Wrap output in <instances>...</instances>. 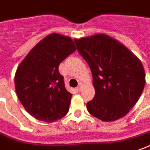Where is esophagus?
Masks as SVG:
<instances>
[{
	"mask_svg": "<svg viewBox=\"0 0 150 150\" xmlns=\"http://www.w3.org/2000/svg\"><path fill=\"white\" fill-rule=\"evenodd\" d=\"M82 87H83V84H82V83H79V84H78V86L77 87V90L78 91H81Z\"/></svg>",
	"mask_w": 150,
	"mask_h": 150,
	"instance_id": "esophagus-1",
	"label": "esophagus"
}]
</instances>
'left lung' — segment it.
Segmentation results:
<instances>
[{
	"mask_svg": "<svg viewBox=\"0 0 150 150\" xmlns=\"http://www.w3.org/2000/svg\"><path fill=\"white\" fill-rule=\"evenodd\" d=\"M74 42L92 73L96 94L86 104L88 112L104 122L127 115L145 85L140 59L124 45L105 34L75 39Z\"/></svg>",
	"mask_w": 150,
	"mask_h": 150,
	"instance_id": "obj_1",
	"label": "left lung"
}]
</instances>
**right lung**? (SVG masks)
Returning <instances> with one entry per match:
<instances>
[{"label":"right lung","mask_w":150,"mask_h":150,"mask_svg":"<svg viewBox=\"0 0 150 150\" xmlns=\"http://www.w3.org/2000/svg\"><path fill=\"white\" fill-rule=\"evenodd\" d=\"M76 50L73 41L61 34L45 37L27 54L15 73V91L27 112L52 122L68 113L72 94L64 86L59 66Z\"/></svg>","instance_id":"right-lung-1"}]
</instances>
